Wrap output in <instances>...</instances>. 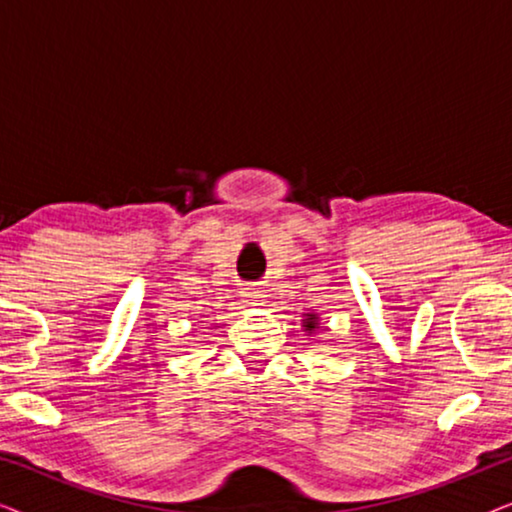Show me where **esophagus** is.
<instances>
[{
    "label": "esophagus",
    "instance_id": "obj_1",
    "mask_svg": "<svg viewBox=\"0 0 512 512\" xmlns=\"http://www.w3.org/2000/svg\"><path fill=\"white\" fill-rule=\"evenodd\" d=\"M242 296L247 300H258V298H263V291H261V286H247V289L242 291Z\"/></svg>",
    "mask_w": 512,
    "mask_h": 512
}]
</instances>
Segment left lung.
<instances>
[{
  "instance_id": "1",
  "label": "left lung",
  "mask_w": 512,
  "mask_h": 512,
  "mask_svg": "<svg viewBox=\"0 0 512 512\" xmlns=\"http://www.w3.org/2000/svg\"><path fill=\"white\" fill-rule=\"evenodd\" d=\"M307 317H310V319L305 321V326H307V331H312V328H314V314H307Z\"/></svg>"
}]
</instances>
